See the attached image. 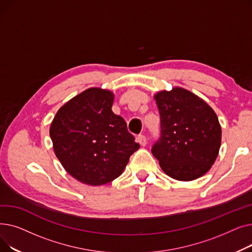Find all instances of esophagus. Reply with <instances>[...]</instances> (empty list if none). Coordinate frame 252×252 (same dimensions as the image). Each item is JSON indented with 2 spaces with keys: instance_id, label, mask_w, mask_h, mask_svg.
Returning a JSON list of instances; mask_svg holds the SVG:
<instances>
[{
  "instance_id": "obj_1",
  "label": "esophagus",
  "mask_w": 252,
  "mask_h": 252,
  "mask_svg": "<svg viewBox=\"0 0 252 252\" xmlns=\"http://www.w3.org/2000/svg\"><path fill=\"white\" fill-rule=\"evenodd\" d=\"M137 140H138V142H139V144L141 145V146H146V144H147V139H146V137H145L144 135H140V136H138V138H137Z\"/></svg>"
}]
</instances>
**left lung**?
Masks as SVG:
<instances>
[{
	"instance_id": "obj_1",
	"label": "left lung",
	"mask_w": 252,
	"mask_h": 252,
	"mask_svg": "<svg viewBox=\"0 0 252 252\" xmlns=\"http://www.w3.org/2000/svg\"><path fill=\"white\" fill-rule=\"evenodd\" d=\"M160 135L151 152L164 173L179 181L205 175L220 147L221 129L215 111L199 97L181 88L160 92Z\"/></svg>"
}]
</instances>
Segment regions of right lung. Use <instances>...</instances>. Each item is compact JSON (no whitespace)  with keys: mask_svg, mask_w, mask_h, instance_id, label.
Returning <instances> with one entry per match:
<instances>
[{"mask_svg":"<svg viewBox=\"0 0 252 252\" xmlns=\"http://www.w3.org/2000/svg\"><path fill=\"white\" fill-rule=\"evenodd\" d=\"M113 94L91 88L58 110L50 127L55 154L77 181L98 186L123 174L140 147L125 119L112 112Z\"/></svg>","mask_w":252,"mask_h":252,"instance_id":"add662e5","label":"right lung"}]
</instances>
